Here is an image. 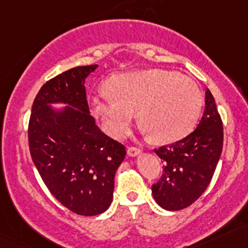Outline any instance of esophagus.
I'll return each mask as SVG.
<instances>
[{
  "label": "esophagus",
  "instance_id": "1",
  "mask_svg": "<svg viewBox=\"0 0 248 248\" xmlns=\"http://www.w3.org/2000/svg\"><path fill=\"white\" fill-rule=\"evenodd\" d=\"M127 154H128L129 156L135 157L141 154V149L138 148V147H128V149H127Z\"/></svg>",
  "mask_w": 248,
  "mask_h": 248
}]
</instances>
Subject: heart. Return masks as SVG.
Masks as SVG:
<instances>
[{
  "instance_id": "obj_1",
  "label": "heart",
  "mask_w": 248,
  "mask_h": 248,
  "mask_svg": "<svg viewBox=\"0 0 248 248\" xmlns=\"http://www.w3.org/2000/svg\"><path fill=\"white\" fill-rule=\"evenodd\" d=\"M89 102L92 114L110 137L130 132L135 113L159 142H174L192 132L202 107V94L188 78L166 69L133 70L115 75Z\"/></svg>"
}]
</instances>
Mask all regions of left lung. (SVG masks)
<instances>
[{
    "label": "left lung",
    "mask_w": 248,
    "mask_h": 248,
    "mask_svg": "<svg viewBox=\"0 0 248 248\" xmlns=\"http://www.w3.org/2000/svg\"><path fill=\"white\" fill-rule=\"evenodd\" d=\"M205 110L198 127L186 138L154 149L164 162L160 180L152 186L157 205L179 211L205 192L216 170L224 142V130L216 101L206 89Z\"/></svg>",
    "instance_id": "obj_1"
}]
</instances>
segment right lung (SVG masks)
I'll return each mask as SVG.
<instances>
[{
	"label": "right lung",
	"instance_id": "add662e5",
	"mask_svg": "<svg viewBox=\"0 0 248 248\" xmlns=\"http://www.w3.org/2000/svg\"><path fill=\"white\" fill-rule=\"evenodd\" d=\"M97 64L50 78L32 103L28 127L34 165L49 192L73 213L97 216L113 200L114 176L126 147L106 135L89 113L84 80ZM51 103H64L54 110Z\"/></svg>",
	"mask_w": 248,
	"mask_h": 248
}]
</instances>
